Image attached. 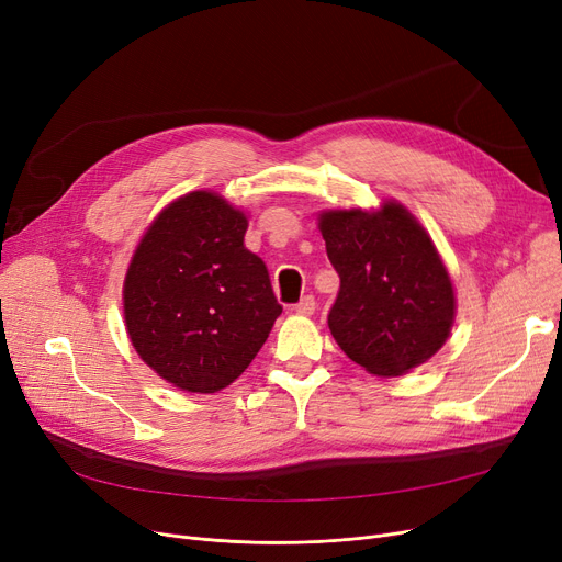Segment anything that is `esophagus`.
<instances>
[{
	"instance_id": "esophagus-1",
	"label": "esophagus",
	"mask_w": 562,
	"mask_h": 562,
	"mask_svg": "<svg viewBox=\"0 0 562 562\" xmlns=\"http://www.w3.org/2000/svg\"><path fill=\"white\" fill-rule=\"evenodd\" d=\"M293 312L301 314V316H312V314L316 312V301H314V296L301 299V303L293 305Z\"/></svg>"
}]
</instances>
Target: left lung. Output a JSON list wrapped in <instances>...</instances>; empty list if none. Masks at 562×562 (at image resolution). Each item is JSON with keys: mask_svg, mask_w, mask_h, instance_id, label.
<instances>
[{"mask_svg": "<svg viewBox=\"0 0 562 562\" xmlns=\"http://www.w3.org/2000/svg\"><path fill=\"white\" fill-rule=\"evenodd\" d=\"M318 229L341 280L328 326L346 356L382 378L428 362L451 335L456 296L422 223L387 200L323 212Z\"/></svg>", "mask_w": 562, "mask_h": 562, "instance_id": "left-lung-1", "label": "left lung"}]
</instances>
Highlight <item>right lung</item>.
<instances>
[{
  "instance_id": "add662e5",
  "label": "right lung",
  "mask_w": 562,
  "mask_h": 562,
  "mask_svg": "<svg viewBox=\"0 0 562 562\" xmlns=\"http://www.w3.org/2000/svg\"><path fill=\"white\" fill-rule=\"evenodd\" d=\"M248 218L212 191L170 202L143 234L123 286L140 360L172 387L214 394L239 378L282 305L244 246Z\"/></svg>"
}]
</instances>
